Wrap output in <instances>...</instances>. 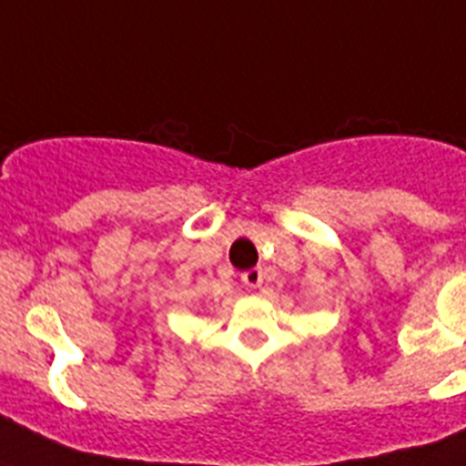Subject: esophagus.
<instances>
[{
	"mask_svg": "<svg viewBox=\"0 0 466 466\" xmlns=\"http://www.w3.org/2000/svg\"><path fill=\"white\" fill-rule=\"evenodd\" d=\"M241 281H244L246 287L258 289L260 284H263V269H260V268L246 269V272H241Z\"/></svg>",
	"mask_w": 466,
	"mask_h": 466,
	"instance_id": "1",
	"label": "esophagus"
}]
</instances>
